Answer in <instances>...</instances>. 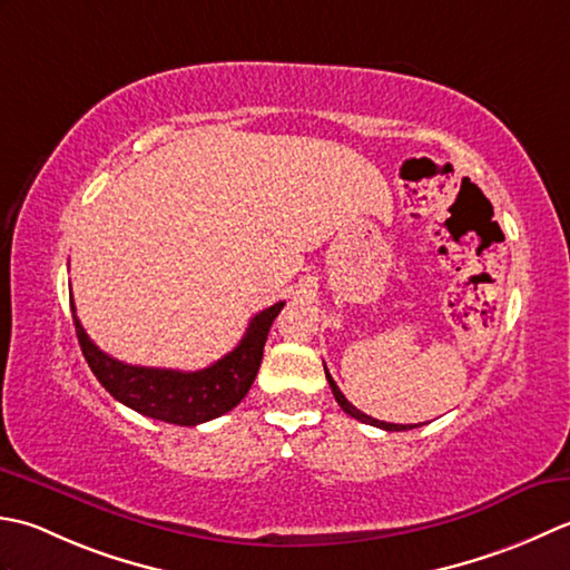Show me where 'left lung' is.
Returning a JSON list of instances; mask_svg holds the SVG:
<instances>
[{
    "mask_svg": "<svg viewBox=\"0 0 570 570\" xmlns=\"http://www.w3.org/2000/svg\"><path fill=\"white\" fill-rule=\"evenodd\" d=\"M324 374H327V381H330V389H332V393H334V399H336V403L342 405V411L344 413H350L352 417H356V421H362V423H368V425H376V428H381V431H411V428H415V425H396V423H383V421H376V417H371V415H366V413H362L356 409V405H352L350 401L344 399V393L340 391V386H336L334 383V379L330 376V371H327V366H324Z\"/></svg>",
    "mask_w": 570,
    "mask_h": 570,
    "instance_id": "left-lung-1",
    "label": "left lung"
}]
</instances>
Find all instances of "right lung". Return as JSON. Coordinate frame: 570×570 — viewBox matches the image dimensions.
Wrapping results in <instances>:
<instances>
[{"label": "right lung", "instance_id": "right-lung-1", "mask_svg": "<svg viewBox=\"0 0 570 570\" xmlns=\"http://www.w3.org/2000/svg\"><path fill=\"white\" fill-rule=\"evenodd\" d=\"M285 302H275L248 324L246 334L234 352L199 371H174L122 364L108 356L90 342L83 324L76 317L71 297L76 336L86 362L96 379L106 386L112 399L127 409L142 413L155 421L174 425H199L228 413L246 399L263 362V346L268 340L273 320L281 315Z\"/></svg>", "mask_w": 570, "mask_h": 570}]
</instances>
